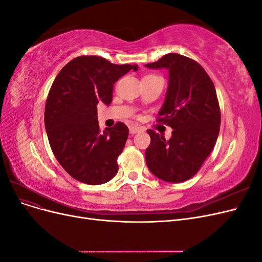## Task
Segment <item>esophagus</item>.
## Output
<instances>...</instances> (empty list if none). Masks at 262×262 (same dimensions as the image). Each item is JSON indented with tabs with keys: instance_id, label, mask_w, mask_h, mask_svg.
I'll return each instance as SVG.
<instances>
[{
	"instance_id": "obj_1",
	"label": "esophagus",
	"mask_w": 262,
	"mask_h": 262,
	"mask_svg": "<svg viewBox=\"0 0 262 262\" xmlns=\"http://www.w3.org/2000/svg\"><path fill=\"white\" fill-rule=\"evenodd\" d=\"M129 131H130V134H136V133H139L141 131V129L139 128V126L131 125L129 128Z\"/></svg>"
}]
</instances>
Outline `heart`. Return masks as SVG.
<instances>
[{
  "mask_svg": "<svg viewBox=\"0 0 262 262\" xmlns=\"http://www.w3.org/2000/svg\"><path fill=\"white\" fill-rule=\"evenodd\" d=\"M147 76H149V75H147Z\"/></svg>",
  "mask_w": 262,
  "mask_h": 262,
  "instance_id": "heart-1",
  "label": "heart"
}]
</instances>
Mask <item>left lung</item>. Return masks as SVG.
I'll return each mask as SVG.
<instances>
[{"instance_id": "left-lung-1", "label": "left lung", "mask_w": 262, "mask_h": 262, "mask_svg": "<svg viewBox=\"0 0 262 262\" xmlns=\"http://www.w3.org/2000/svg\"><path fill=\"white\" fill-rule=\"evenodd\" d=\"M145 67L169 71L167 94L156 121L172 129L169 140L147 130L146 165L164 181H186L199 171L216 143L221 110L215 87L199 63L178 53L165 54Z\"/></svg>"}]
</instances>
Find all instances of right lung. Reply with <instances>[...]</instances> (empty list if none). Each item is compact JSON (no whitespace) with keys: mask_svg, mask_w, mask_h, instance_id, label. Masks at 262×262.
<instances>
[{"mask_svg":"<svg viewBox=\"0 0 262 262\" xmlns=\"http://www.w3.org/2000/svg\"><path fill=\"white\" fill-rule=\"evenodd\" d=\"M137 66H118L97 55H81L62 68L49 91L45 125L52 152L71 177L96 186L113 179L129 129L117 122L101 132L97 105L113 101L114 84Z\"/></svg>","mask_w":262,"mask_h":262,"instance_id":"1","label":"right lung"}]
</instances>
